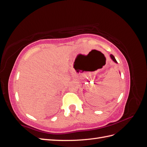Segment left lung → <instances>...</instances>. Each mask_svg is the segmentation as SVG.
Wrapping results in <instances>:
<instances>
[{
    "mask_svg": "<svg viewBox=\"0 0 147 147\" xmlns=\"http://www.w3.org/2000/svg\"><path fill=\"white\" fill-rule=\"evenodd\" d=\"M110 57H111V58L112 59V60L115 62V63H117V60L115 59V57H114V56L113 55H110Z\"/></svg>",
    "mask_w": 147,
    "mask_h": 147,
    "instance_id": "left-lung-1",
    "label": "left lung"
}]
</instances>
